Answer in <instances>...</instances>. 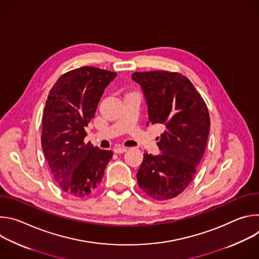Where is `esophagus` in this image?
Listing matches in <instances>:
<instances>
[{
    "label": "esophagus",
    "mask_w": 259,
    "mask_h": 259,
    "mask_svg": "<svg viewBox=\"0 0 259 259\" xmlns=\"http://www.w3.org/2000/svg\"><path fill=\"white\" fill-rule=\"evenodd\" d=\"M126 151H127L126 147H115V149H114V152H115L116 154H123V153H125Z\"/></svg>",
    "instance_id": "obj_1"
}]
</instances>
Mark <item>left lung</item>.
I'll list each match as a JSON object with an SVG mask.
<instances>
[{
  "label": "left lung",
  "instance_id": "8db88e82",
  "mask_svg": "<svg viewBox=\"0 0 259 259\" xmlns=\"http://www.w3.org/2000/svg\"><path fill=\"white\" fill-rule=\"evenodd\" d=\"M142 90L149 124L164 127L157 137L160 155L144 154L137 172L139 188L156 200H169L193 180L207 144L209 113L191 81L177 72H134Z\"/></svg>",
  "mask_w": 259,
  "mask_h": 259
}]
</instances>
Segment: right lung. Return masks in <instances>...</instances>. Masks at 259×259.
Masks as SVG:
<instances>
[{"instance_id": "add662e5", "label": "right lung", "mask_w": 259, "mask_h": 259, "mask_svg": "<svg viewBox=\"0 0 259 259\" xmlns=\"http://www.w3.org/2000/svg\"><path fill=\"white\" fill-rule=\"evenodd\" d=\"M117 73L83 66L62 75L49 92L43 115L42 149L60 189L76 198L100 183L112 151L85 144V127L94 118L104 89Z\"/></svg>"}]
</instances>
